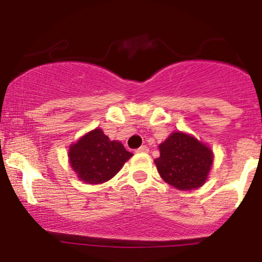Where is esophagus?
Instances as JSON below:
<instances>
[{"mask_svg": "<svg viewBox=\"0 0 262 262\" xmlns=\"http://www.w3.org/2000/svg\"><path fill=\"white\" fill-rule=\"evenodd\" d=\"M137 152H148L149 151V148L146 145H141L140 148H138L137 150H135Z\"/></svg>", "mask_w": 262, "mask_h": 262, "instance_id": "esophagus-1", "label": "esophagus"}]
</instances>
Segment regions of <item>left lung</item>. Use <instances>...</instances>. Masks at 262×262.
<instances>
[{
  "mask_svg": "<svg viewBox=\"0 0 262 262\" xmlns=\"http://www.w3.org/2000/svg\"><path fill=\"white\" fill-rule=\"evenodd\" d=\"M156 167L165 182L181 191L201 187L213 162L209 148L191 135L175 132L159 145Z\"/></svg>",
  "mask_w": 262,
  "mask_h": 262,
  "instance_id": "1",
  "label": "left lung"
}]
</instances>
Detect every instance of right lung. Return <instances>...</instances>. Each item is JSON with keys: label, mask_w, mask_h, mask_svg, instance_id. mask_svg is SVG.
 Wrapping results in <instances>:
<instances>
[{"label": "right lung", "mask_w": 262, "mask_h": 262, "mask_svg": "<svg viewBox=\"0 0 262 262\" xmlns=\"http://www.w3.org/2000/svg\"><path fill=\"white\" fill-rule=\"evenodd\" d=\"M133 155L119 141H111L101 129L83 135L70 146V165L83 182L98 185L111 180Z\"/></svg>", "instance_id": "right-lung-1"}]
</instances>
